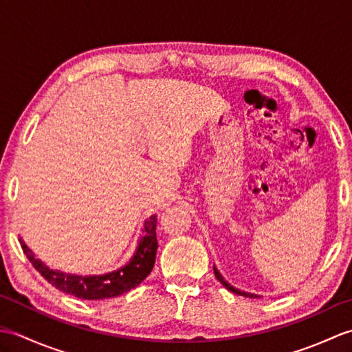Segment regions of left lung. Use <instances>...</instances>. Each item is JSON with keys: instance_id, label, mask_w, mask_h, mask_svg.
I'll return each instance as SVG.
<instances>
[{"instance_id": "left-lung-1", "label": "left lung", "mask_w": 352, "mask_h": 352, "mask_svg": "<svg viewBox=\"0 0 352 352\" xmlns=\"http://www.w3.org/2000/svg\"><path fill=\"white\" fill-rule=\"evenodd\" d=\"M213 271H214V276H216V278H218V281H221V283H222V286H223V287H227L230 292H233V294H237V295H241V296H246V298H258L257 295L248 294V292H242V290H239V289H236V287L231 286L230 283H227L226 280H223V276L218 272V269H216L214 266H213Z\"/></svg>"}]
</instances>
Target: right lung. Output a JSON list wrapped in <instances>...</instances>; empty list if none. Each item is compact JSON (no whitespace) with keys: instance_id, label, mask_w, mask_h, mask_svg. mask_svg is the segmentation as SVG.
Wrapping results in <instances>:
<instances>
[{"instance_id":"obj_1","label":"right lung","mask_w":352,"mask_h":352,"mask_svg":"<svg viewBox=\"0 0 352 352\" xmlns=\"http://www.w3.org/2000/svg\"><path fill=\"white\" fill-rule=\"evenodd\" d=\"M157 216L153 214L144 223V236L140 237L138 250L125 266L116 269L113 272L104 275H72L60 271H54L45 266L43 261L34 257L28 246L22 242V251L27 258L32 261L34 269L45 280L52 284L56 289L77 296L80 300H107L125 294L144 281L151 274L155 263L157 237H155Z\"/></svg>"}]
</instances>
